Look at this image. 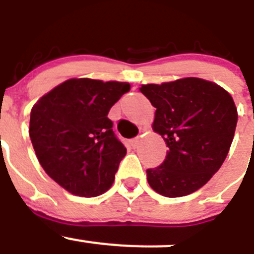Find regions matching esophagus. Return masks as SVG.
<instances>
[{
	"label": "esophagus",
	"mask_w": 254,
	"mask_h": 254,
	"mask_svg": "<svg viewBox=\"0 0 254 254\" xmlns=\"http://www.w3.org/2000/svg\"><path fill=\"white\" fill-rule=\"evenodd\" d=\"M139 141H140V139H139V138H134V139H131V140H130V144H131V147L134 148V149L139 147Z\"/></svg>",
	"instance_id": "1"
}]
</instances>
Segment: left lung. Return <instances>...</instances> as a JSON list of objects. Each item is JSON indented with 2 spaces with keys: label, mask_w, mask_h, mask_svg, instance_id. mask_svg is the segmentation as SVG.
Here are the masks:
<instances>
[{
  "label": "left lung",
  "mask_w": 254,
  "mask_h": 254,
  "mask_svg": "<svg viewBox=\"0 0 254 254\" xmlns=\"http://www.w3.org/2000/svg\"><path fill=\"white\" fill-rule=\"evenodd\" d=\"M139 90L157 109L153 130L168 147L163 163L147 170L148 184L166 197L195 192L218 172L232 145L238 122L232 96L196 77Z\"/></svg>",
  "instance_id": "left-lung-1"
}]
</instances>
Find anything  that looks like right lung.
<instances>
[{"label":"right lung","mask_w":254,"mask_h":254,"mask_svg":"<svg viewBox=\"0 0 254 254\" xmlns=\"http://www.w3.org/2000/svg\"><path fill=\"white\" fill-rule=\"evenodd\" d=\"M130 90L127 82L72 78L31 109V143L50 178L68 192L95 197L110 189L127 154L107 114Z\"/></svg>","instance_id":"1"}]
</instances>
